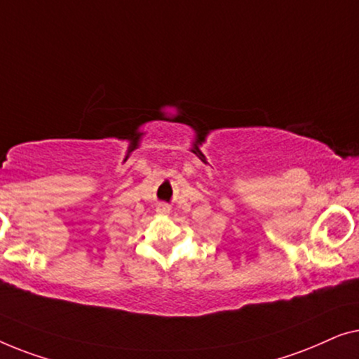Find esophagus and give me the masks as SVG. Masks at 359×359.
Here are the masks:
<instances>
[{
	"instance_id": "34e87169",
	"label": "esophagus",
	"mask_w": 359,
	"mask_h": 359,
	"mask_svg": "<svg viewBox=\"0 0 359 359\" xmlns=\"http://www.w3.org/2000/svg\"><path fill=\"white\" fill-rule=\"evenodd\" d=\"M158 211H159V213H169L170 206L168 203H159L158 205Z\"/></svg>"
}]
</instances>
